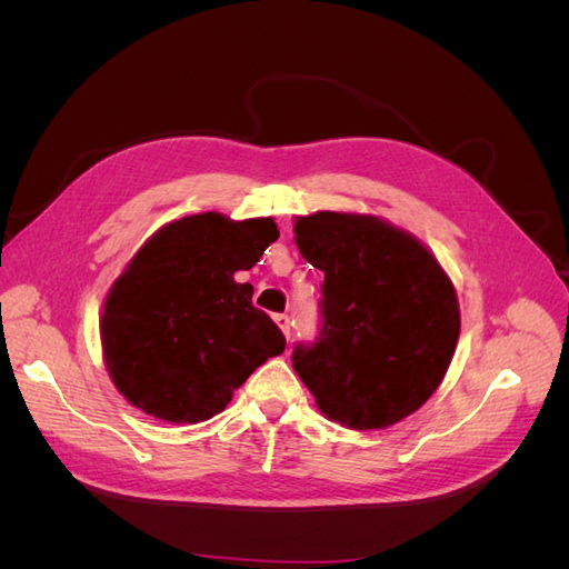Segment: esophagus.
Here are the masks:
<instances>
[{"mask_svg":"<svg viewBox=\"0 0 569 569\" xmlns=\"http://www.w3.org/2000/svg\"><path fill=\"white\" fill-rule=\"evenodd\" d=\"M272 320H274V325H278L280 327V330H282V335L289 339V316H284V313H278V316H272Z\"/></svg>","mask_w":569,"mask_h":569,"instance_id":"esophagus-1","label":"esophagus"}]
</instances>
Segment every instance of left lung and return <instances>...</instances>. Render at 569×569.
Masks as SVG:
<instances>
[{"label": "left lung", "mask_w": 569, "mask_h": 569, "mask_svg": "<svg viewBox=\"0 0 569 569\" xmlns=\"http://www.w3.org/2000/svg\"><path fill=\"white\" fill-rule=\"evenodd\" d=\"M295 242L325 272L320 339L291 356L318 410L358 432L412 416L456 353L449 272L416 234L372 213L297 216Z\"/></svg>", "instance_id": "obj_1"}]
</instances>
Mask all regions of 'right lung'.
I'll use <instances>...</instances> for the list:
<instances>
[{"label": "right lung", "mask_w": 569, "mask_h": 569, "mask_svg": "<svg viewBox=\"0 0 569 569\" xmlns=\"http://www.w3.org/2000/svg\"><path fill=\"white\" fill-rule=\"evenodd\" d=\"M278 237L272 218L206 211L166 222L137 249L99 316L107 372L130 406L170 425L211 420L284 351L253 287L234 280Z\"/></svg>", "instance_id": "add662e5"}]
</instances>
